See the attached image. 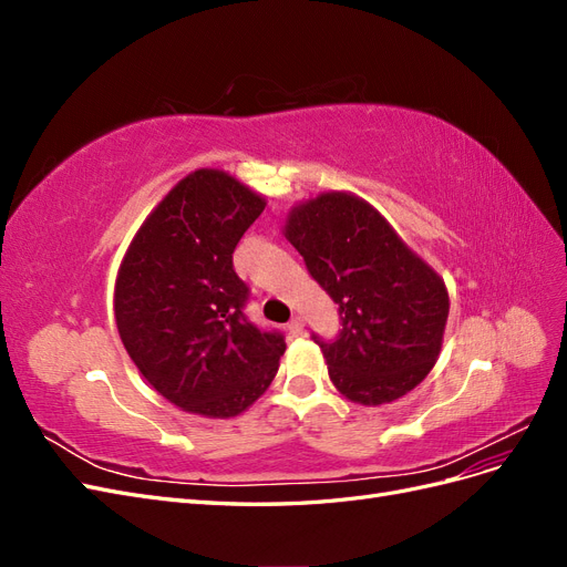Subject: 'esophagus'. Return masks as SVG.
I'll return each mask as SVG.
<instances>
[{"instance_id": "obj_1", "label": "esophagus", "mask_w": 567, "mask_h": 567, "mask_svg": "<svg viewBox=\"0 0 567 567\" xmlns=\"http://www.w3.org/2000/svg\"><path fill=\"white\" fill-rule=\"evenodd\" d=\"M288 331L293 333V336L305 333V319H302V317H293V319H290V323H288Z\"/></svg>"}]
</instances>
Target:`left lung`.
Masks as SVG:
<instances>
[{
    "instance_id": "left-lung-1",
    "label": "left lung",
    "mask_w": 567,
    "mask_h": 567,
    "mask_svg": "<svg viewBox=\"0 0 567 567\" xmlns=\"http://www.w3.org/2000/svg\"><path fill=\"white\" fill-rule=\"evenodd\" d=\"M284 236L338 305V338L315 336L338 392L379 406L414 390L437 362L450 317L440 274L350 192H323L290 208Z\"/></svg>"
}]
</instances>
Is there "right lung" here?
<instances>
[{"mask_svg":"<svg viewBox=\"0 0 567 567\" xmlns=\"http://www.w3.org/2000/svg\"><path fill=\"white\" fill-rule=\"evenodd\" d=\"M265 205L225 169L200 167L151 210L120 262V340L148 385L188 414H244L279 371L284 336L246 319L248 286L231 262Z\"/></svg>","mask_w":567,"mask_h":567,"instance_id":"1","label":"right lung"}]
</instances>
